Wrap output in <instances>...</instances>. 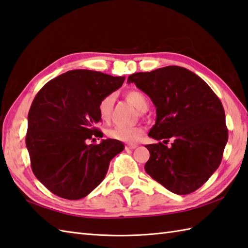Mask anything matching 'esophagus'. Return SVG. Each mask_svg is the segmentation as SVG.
<instances>
[{"mask_svg": "<svg viewBox=\"0 0 248 248\" xmlns=\"http://www.w3.org/2000/svg\"><path fill=\"white\" fill-rule=\"evenodd\" d=\"M137 146H138L137 144H126L125 145V150H135Z\"/></svg>", "mask_w": 248, "mask_h": 248, "instance_id": "1", "label": "esophagus"}]
</instances>
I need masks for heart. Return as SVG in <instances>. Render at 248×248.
I'll list each match as a JSON object with an SVG mask.
<instances>
[{"instance_id": "heart-1", "label": "heart", "mask_w": 248, "mask_h": 248, "mask_svg": "<svg viewBox=\"0 0 248 248\" xmlns=\"http://www.w3.org/2000/svg\"><path fill=\"white\" fill-rule=\"evenodd\" d=\"M126 98L137 110L143 112L148 106L146 96L138 90H131L126 93ZM114 103V96L112 94L106 95L98 104V114L103 121H108L111 115L112 107ZM144 130L140 126H114L113 128L108 130V136L114 140H119L126 143L138 142Z\"/></svg>"}]
</instances>
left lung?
Returning <instances> with one entry per match:
<instances>
[{
    "mask_svg": "<svg viewBox=\"0 0 248 248\" xmlns=\"http://www.w3.org/2000/svg\"><path fill=\"white\" fill-rule=\"evenodd\" d=\"M127 82L156 107L148 136L160 142L145 145L151 155L145 172L175 194L201 188L218 168L228 141L219 98L200 76L178 65L131 74Z\"/></svg>",
    "mask_w": 248,
    "mask_h": 248,
    "instance_id": "8db88e82",
    "label": "left lung"
}]
</instances>
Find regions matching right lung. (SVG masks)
Returning a JSON list of instances; mask_svg holds the SVG:
<instances>
[{
    "label": "right lung",
    "instance_id": "1",
    "mask_svg": "<svg viewBox=\"0 0 248 248\" xmlns=\"http://www.w3.org/2000/svg\"><path fill=\"white\" fill-rule=\"evenodd\" d=\"M124 76L91 70L68 71L37 93L27 117L26 147L37 179L65 200H80L105 178L111 159L124 150L119 140L102 138L98 104L123 85Z\"/></svg>",
    "mask_w": 248,
    "mask_h": 248
}]
</instances>
